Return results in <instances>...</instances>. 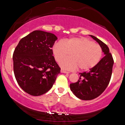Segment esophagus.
<instances>
[{
    "mask_svg": "<svg viewBox=\"0 0 125 125\" xmlns=\"http://www.w3.org/2000/svg\"><path fill=\"white\" fill-rule=\"evenodd\" d=\"M61 73H66V74H69V72L65 71V70H63V69H61Z\"/></svg>",
    "mask_w": 125,
    "mask_h": 125,
    "instance_id": "34e87169",
    "label": "esophagus"
}]
</instances>
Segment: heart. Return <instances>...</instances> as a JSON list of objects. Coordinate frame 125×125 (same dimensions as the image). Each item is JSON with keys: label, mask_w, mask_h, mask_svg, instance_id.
I'll return each mask as SVG.
<instances>
[{"label": "heart", "mask_w": 125, "mask_h": 125, "mask_svg": "<svg viewBox=\"0 0 125 125\" xmlns=\"http://www.w3.org/2000/svg\"><path fill=\"white\" fill-rule=\"evenodd\" d=\"M52 52L55 61L60 62L63 69L69 70L86 71L94 67L101 58L102 48L97 44L86 38H71L64 42H57L53 45Z\"/></svg>", "instance_id": "b5f03b06"}]
</instances>
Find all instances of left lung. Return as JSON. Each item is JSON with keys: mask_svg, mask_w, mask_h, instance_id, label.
I'll return each instance as SVG.
<instances>
[{"mask_svg": "<svg viewBox=\"0 0 125 125\" xmlns=\"http://www.w3.org/2000/svg\"><path fill=\"white\" fill-rule=\"evenodd\" d=\"M101 47L104 56L88 72L79 73V80L70 83L73 93L79 99L89 101L96 98L105 91L110 83L114 60L106 44L93 35H90Z\"/></svg>", "mask_w": 125, "mask_h": 125, "instance_id": "obj_1", "label": "left lung"}]
</instances>
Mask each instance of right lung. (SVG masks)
<instances>
[{
	"mask_svg": "<svg viewBox=\"0 0 125 125\" xmlns=\"http://www.w3.org/2000/svg\"><path fill=\"white\" fill-rule=\"evenodd\" d=\"M56 40L52 33L34 31L15 47L12 56L15 79L29 94L38 96L47 93L60 73L51 49Z\"/></svg>",
	"mask_w": 125,
	"mask_h": 125,
	"instance_id": "right-lung-1",
	"label": "right lung"
}]
</instances>
